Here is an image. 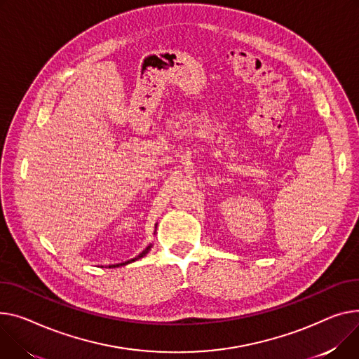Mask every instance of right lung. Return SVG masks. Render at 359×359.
<instances>
[{"mask_svg": "<svg viewBox=\"0 0 359 359\" xmlns=\"http://www.w3.org/2000/svg\"><path fill=\"white\" fill-rule=\"evenodd\" d=\"M157 226V225H156ZM151 250V245H149L144 251H142L141 254H138L135 258H133V259H128V261H126V262H119V264H114V266H109V269H115V267H119V266H127V264H130V262H133V261H135V259H138V258H142V257H144L149 251Z\"/></svg>", "mask_w": 359, "mask_h": 359, "instance_id": "add662e5", "label": "right lung"}]
</instances>
